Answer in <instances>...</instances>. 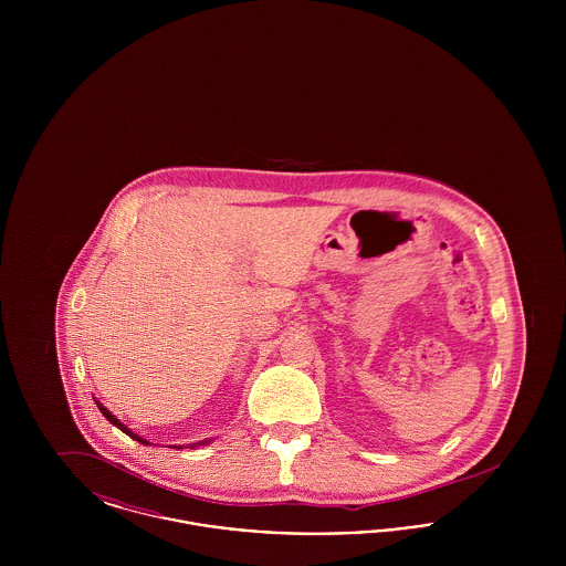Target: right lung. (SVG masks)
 <instances>
[{"instance_id":"add662e5","label":"right lung","mask_w":566,"mask_h":566,"mask_svg":"<svg viewBox=\"0 0 566 566\" xmlns=\"http://www.w3.org/2000/svg\"><path fill=\"white\" fill-rule=\"evenodd\" d=\"M95 403H97V407H99V411H102V413L108 418V422H112L116 429H120V431L125 432V434H129L132 439L139 441V443H144V446H150V443H148L144 437L135 434V432L132 431L129 427H125V424H123V422H120V420H118V418H116V416L109 411L108 407H104V405L99 403V401H95ZM210 441H212V439H203V441H199V443H190V448H197V446H208Z\"/></svg>"}]
</instances>
